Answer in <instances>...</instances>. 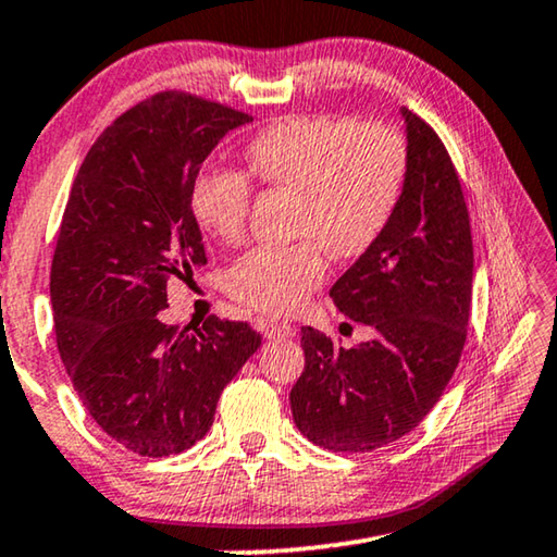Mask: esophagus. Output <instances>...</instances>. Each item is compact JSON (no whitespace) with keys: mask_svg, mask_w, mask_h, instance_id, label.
I'll return each instance as SVG.
<instances>
[{"mask_svg":"<svg viewBox=\"0 0 557 557\" xmlns=\"http://www.w3.org/2000/svg\"><path fill=\"white\" fill-rule=\"evenodd\" d=\"M260 326H262V334L268 339H287L295 334L293 324H287V322H262Z\"/></svg>","mask_w":557,"mask_h":557,"instance_id":"esophagus-1","label":"esophagus"}]
</instances>
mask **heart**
Here are the masks:
<instances>
[{
  "mask_svg": "<svg viewBox=\"0 0 557 557\" xmlns=\"http://www.w3.org/2000/svg\"><path fill=\"white\" fill-rule=\"evenodd\" d=\"M255 178L297 196L289 245H260L227 272V293L250 310L289 314L322 285L326 255L355 260L372 247L399 208L409 181V144L392 123L295 116L272 123L245 151ZM250 178L208 165L190 188L202 231L237 243L250 213Z\"/></svg>",
  "mask_w": 557,
  "mask_h": 557,
  "instance_id": "1",
  "label": "heart"
}]
</instances>
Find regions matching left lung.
I'll return each instance as SVG.
<instances>
[{"mask_svg": "<svg viewBox=\"0 0 557 557\" xmlns=\"http://www.w3.org/2000/svg\"><path fill=\"white\" fill-rule=\"evenodd\" d=\"M409 181L382 237L330 297L374 337L344 349L302 326L305 372L289 392L297 429L326 451L364 454L417 429L461 359L473 240L461 181L436 131L401 109Z\"/></svg>", "mask_w": 557, "mask_h": 557, "instance_id": "8db88e82", "label": "left lung"}]
</instances>
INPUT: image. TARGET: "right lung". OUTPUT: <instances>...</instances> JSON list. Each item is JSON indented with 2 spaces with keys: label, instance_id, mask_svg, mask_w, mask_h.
<instances>
[{
  "label": "right lung",
  "instance_id": "add662e5",
  "mask_svg": "<svg viewBox=\"0 0 557 557\" xmlns=\"http://www.w3.org/2000/svg\"><path fill=\"white\" fill-rule=\"evenodd\" d=\"M252 116L165 91L111 123L72 185L51 262L57 347L78 399L116 444L181 454L213 426L220 394L258 351L247 322L168 324V282L206 264L190 208L200 165Z\"/></svg>",
  "mask_w": 557,
  "mask_h": 557
}]
</instances>
